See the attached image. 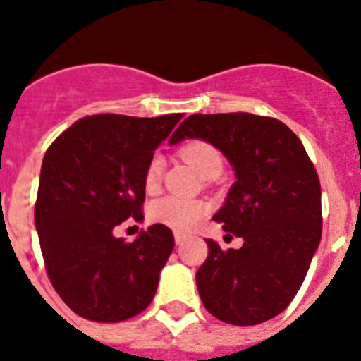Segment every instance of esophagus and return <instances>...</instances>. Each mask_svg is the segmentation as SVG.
Segmentation results:
<instances>
[{"instance_id": "esophagus-1", "label": "esophagus", "mask_w": 361, "mask_h": 361, "mask_svg": "<svg viewBox=\"0 0 361 361\" xmlns=\"http://www.w3.org/2000/svg\"><path fill=\"white\" fill-rule=\"evenodd\" d=\"M184 240H186V237H184L183 233H175V244L180 245Z\"/></svg>"}]
</instances>
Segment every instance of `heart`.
<instances>
[{"mask_svg":"<svg viewBox=\"0 0 361 361\" xmlns=\"http://www.w3.org/2000/svg\"><path fill=\"white\" fill-rule=\"evenodd\" d=\"M180 157L193 166L200 175H206L215 166H222L220 153L209 142L190 141L180 149ZM162 159L153 155L145 171V186L153 190L161 180ZM206 215V206L195 200H183L177 197H164L149 206L148 216L153 224H161L178 233H188L199 224Z\"/></svg>","mask_w":361,"mask_h":361,"instance_id":"b5f03b06","label":"heart"}]
</instances>
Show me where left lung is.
I'll return each mask as SVG.
<instances>
[{
  "mask_svg": "<svg viewBox=\"0 0 361 361\" xmlns=\"http://www.w3.org/2000/svg\"><path fill=\"white\" fill-rule=\"evenodd\" d=\"M200 139L224 153L235 171L213 219L244 240L209 255L197 271L204 307L233 325H257L291 304L322 238V190L304 145L283 123L253 114H195L170 145ZM228 237V235H226Z\"/></svg>",
  "mask_w": 361,
  "mask_h": 361,
  "instance_id": "8db88e82",
  "label": "left lung"
}]
</instances>
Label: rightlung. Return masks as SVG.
<instances>
[{
    "label": "right lung",
    "mask_w": 361,
    "mask_h": 361,
    "mask_svg": "<svg viewBox=\"0 0 361 361\" xmlns=\"http://www.w3.org/2000/svg\"><path fill=\"white\" fill-rule=\"evenodd\" d=\"M180 119L90 116L44 153L34 212L41 253L57 295L86 320H128L155 296L171 229L153 224L126 242L114 228L142 219L146 166Z\"/></svg>",
    "instance_id": "1"
}]
</instances>
